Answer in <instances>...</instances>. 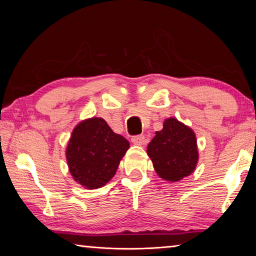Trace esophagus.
I'll return each mask as SVG.
<instances>
[{
  "label": "esophagus",
  "mask_w": 256,
  "mask_h": 256,
  "mask_svg": "<svg viewBox=\"0 0 256 256\" xmlns=\"http://www.w3.org/2000/svg\"><path fill=\"white\" fill-rule=\"evenodd\" d=\"M132 144L136 146H144L146 144V136H136L131 138Z\"/></svg>",
  "instance_id": "1"
}]
</instances>
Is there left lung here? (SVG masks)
Returning a JSON list of instances; mask_svg holds the SVG:
<instances>
[{
    "mask_svg": "<svg viewBox=\"0 0 256 256\" xmlns=\"http://www.w3.org/2000/svg\"><path fill=\"white\" fill-rule=\"evenodd\" d=\"M146 154L160 178L178 182L196 170L198 162L196 133L177 118H166L162 131L156 132L148 144Z\"/></svg>",
    "mask_w": 256,
    "mask_h": 256,
    "instance_id": "obj_1",
    "label": "left lung"
}]
</instances>
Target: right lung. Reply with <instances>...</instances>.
Listing matches in <instances>:
<instances>
[{
	"instance_id": "1",
	"label": "right lung",
	"mask_w": 256,
	"mask_h": 256,
	"mask_svg": "<svg viewBox=\"0 0 256 256\" xmlns=\"http://www.w3.org/2000/svg\"><path fill=\"white\" fill-rule=\"evenodd\" d=\"M128 148L126 138L112 132L104 118L81 120L73 128L66 146L68 170L84 188H102L116 174Z\"/></svg>"
}]
</instances>
